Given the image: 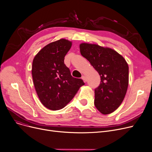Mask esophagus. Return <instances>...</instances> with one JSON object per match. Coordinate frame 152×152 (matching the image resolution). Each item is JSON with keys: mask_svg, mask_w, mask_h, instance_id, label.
<instances>
[{"mask_svg": "<svg viewBox=\"0 0 152 152\" xmlns=\"http://www.w3.org/2000/svg\"><path fill=\"white\" fill-rule=\"evenodd\" d=\"M82 80H83V81L85 82H86V76L85 75H83L82 77Z\"/></svg>", "mask_w": 152, "mask_h": 152, "instance_id": "obj_1", "label": "esophagus"}]
</instances>
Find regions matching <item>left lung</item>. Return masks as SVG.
Listing matches in <instances>:
<instances>
[{"instance_id": "obj_1", "label": "left lung", "mask_w": 152, "mask_h": 152, "mask_svg": "<svg viewBox=\"0 0 152 152\" xmlns=\"http://www.w3.org/2000/svg\"><path fill=\"white\" fill-rule=\"evenodd\" d=\"M81 55L101 77V83L94 90V105L104 115L117 109L126 95L129 83V67L118 52L97 44H80Z\"/></svg>"}]
</instances>
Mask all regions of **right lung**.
Segmentation results:
<instances>
[{"label": "right lung", "instance_id": "obj_1", "mask_svg": "<svg viewBox=\"0 0 152 152\" xmlns=\"http://www.w3.org/2000/svg\"><path fill=\"white\" fill-rule=\"evenodd\" d=\"M72 42L61 39L53 42L35 56L32 75L35 91L46 108L58 110L71 101L85 85L82 79L72 77L64 62Z\"/></svg>", "mask_w": 152, "mask_h": 152}]
</instances>
